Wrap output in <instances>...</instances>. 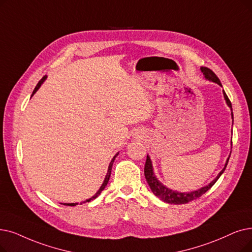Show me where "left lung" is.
Instances as JSON below:
<instances>
[{
	"instance_id": "1",
	"label": "left lung",
	"mask_w": 252,
	"mask_h": 252,
	"mask_svg": "<svg viewBox=\"0 0 252 252\" xmlns=\"http://www.w3.org/2000/svg\"><path fill=\"white\" fill-rule=\"evenodd\" d=\"M201 71L204 75V77L206 80H209V81H212V82H215L217 84H220L221 86V83H220V80L218 79L217 76L215 75V73L210 70L209 68H206V67H202L201 68ZM223 96H224V100L227 104V106L231 108L232 110V118L234 119V115H233V109H232V103L231 101H229V99L227 97L226 94L224 93L223 91ZM229 157H231V155H229ZM229 157L227 158L226 159V162L224 165V168L220 172V174L217 175V177L211 181L209 184L206 185V187L198 189V190H193V191H190V192H179V191H175V190H172L170 189H168L167 187H165L161 182H159L157 178V176L155 175V173H153V167H152V162H151V159L150 158L148 157L147 155V158H146V162H145V167H144V175H145V178H146V181L149 185V188L151 189V191L155 193L157 196H158V198L160 200H162L163 202L166 203H169V204H175V205H180V204H187L190 201H193L195 199L200 198V196L202 194H204L207 190H209L214 183L218 180V178H220L221 176V174L224 172L225 168H226V165L228 162V159H229Z\"/></svg>"
}]
</instances>
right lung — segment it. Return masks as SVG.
Masks as SVG:
<instances>
[{
    "instance_id": "add662e5",
    "label": "right lung",
    "mask_w": 252,
    "mask_h": 252,
    "mask_svg": "<svg viewBox=\"0 0 252 252\" xmlns=\"http://www.w3.org/2000/svg\"><path fill=\"white\" fill-rule=\"evenodd\" d=\"M46 79V76H44V77H43L39 82H38V84H37V86L35 87V90H34V92H32V95L34 94L38 90H39V87L41 86V84L44 82V80ZM118 156V153H116V155L114 156V158H112V160L110 161V163H109V167H108V172H107V174H106V177H105V179H104V182H103V184L101 185V188H100V189L97 190L96 192H95V194L94 195H93L92 198H90V199H87L85 202H83V203H86V202H91L92 200H94L95 198H97V196L100 195V193L102 192V190L106 188V185H107V183H108V181H109V178H110V175H111V170H112V166H113V162H114V159H115V158ZM63 205H65V206H76V205H78V203H64Z\"/></svg>"
}]
</instances>
